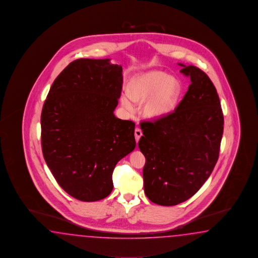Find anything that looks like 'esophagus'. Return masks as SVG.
Segmentation results:
<instances>
[{
  "label": "esophagus",
  "instance_id": "34e87169",
  "mask_svg": "<svg viewBox=\"0 0 258 258\" xmlns=\"http://www.w3.org/2000/svg\"><path fill=\"white\" fill-rule=\"evenodd\" d=\"M143 136V132L141 131V128H139L137 127L136 130H135V139H136V142H139V140H140V138Z\"/></svg>",
  "mask_w": 258,
  "mask_h": 258
}]
</instances>
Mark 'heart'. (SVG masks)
Wrapping results in <instances>:
<instances>
[{
	"mask_svg": "<svg viewBox=\"0 0 258 258\" xmlns=\"http://www.w3.org/2000/svg\"><path fill=\"white\" fill-rule=\"evenodd\" d=\"M128 96H122L121 103L127 111L133 110V102L143 103V115L148 119H159L175 107L180 94L177 79L160 70L135 75L127 85Z\"/></svg>",
	"mask_w": 258,
	"mask_h": 258,
	"instance_id": "heart-1",
	"label": "heart"
}]
</instances>
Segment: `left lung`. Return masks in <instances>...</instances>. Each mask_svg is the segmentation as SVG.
<instances>
[{
	"mask_svg": "<svg viewBox=\"0 0 258 258\" xmlns=\"http://www.w3.org/2000/svg\"><path fill=\"white\" fill-rule=\"evenodd\" d=\"M178 64L191 82L183 99L166 116L140 124L144 192L164 206L188 200L206 182L217 164L224 130L220 101L211 80L195 66Z\"/></svg>",
	"mask_w": 258,
	"mask_h": 258,
	"instance_id": "obj_1",
	"label": "left lung"
}]
</instances>
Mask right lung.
<instances>
[{"label":"right lung","instance_id":"right-lung-1","mask_svg":"<svg viewBox=\"0 0 258 258\" xmlns=\"http://www.w3.org/2000/svg\"><path fill=\"white\" fill-rule=\"evenodd\" d=\"M122 67L78 59L58 75L41 111V148L60 187L83 202L107 197L117 162L135 149V123L114 115Z\"/></svg>","mask_w":258,"mask_h":258}]
</instances>
